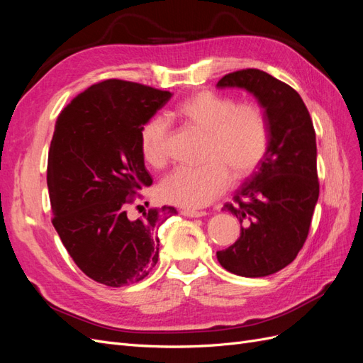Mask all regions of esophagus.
Here are the masks:
<instances>
[{
  "label": "esophagus",
  "mask_w": 363,
  "mask_h": 363,
  "mask_svg": "<svg viewBox=\"0 0 363 363\" xmlns=\"http://www.w3.org/2000/svg\"><path fill=\"white\" fill-rule=\"evenodd\" d=\"M182 215L188 218H201V216H206L207 213L201 211H189V208H184V211H182Z\"/></svg>",
  "instance_id": "obj_1"
}]
</instances>
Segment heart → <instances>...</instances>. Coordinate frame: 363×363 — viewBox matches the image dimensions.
<instances>
[{
  "label": "heart",
  "instance_id": "obj_1",
  "mask_svg": "<svg viewBox=\"0 0 363 363\" xmlns=\"http://www.w3.org/2000/svg\"><path fill=\"white\" fill-rule=\"evenodd\" d=\"M184 125L204 135L200 167H182L171 171L157 186L160 200L186 208L211 204L228 184L255 172L267 155L269 127L265 112L256 103H239L212 91L196 92L177 107ZM169 124L156 115L139 131L142 159L160 168L168 159Z\"/></svg>",
  "mask_w": 363,
  "mask_h": 363
}]
</instances>
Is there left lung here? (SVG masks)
<instances>
[{"instance_id": "obj_1", "label": "left lung", "mask_w": 363, "mask_h": 363, "mask_svg": "<svg viewBox=\"0 0 363 363\" xmlns=\"http://www.w3.org/2000/svg\"><path fill=\"white\" fill-rule=\"evenodd\" d=\"M216 87L251 94L269 127L265 157L235 192L236 204L223 207L239 219L240 236L216 257L236 276L265 277L289 265L309 233L320 195L313 124L298 92L263 71L227 74Z\"/></svg>"}]
</instances>
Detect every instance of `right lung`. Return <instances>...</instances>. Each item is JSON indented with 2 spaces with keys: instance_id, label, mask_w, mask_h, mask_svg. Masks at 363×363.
Returning a JSON list of instances; mask_svg holds the SVG:
<instances>
[{
  "instance_id": "1",
  "label": "right lung",
  "mask_w": 363,
  "mask_h": 363,
  "mask_svg": "<svg viewBox=\"0 0 363 363\" xmlns=\"http://www.w3.org/2000/svg\"><path fill=\"white\" fill-rule=\"evenodd\" d=\"M171 92L124 82L94 84L63 108L54 125L47 184L52 225L87 277L119 288L145 279L159 259L157 228L174 207L130 219L127 204L152 184L139 148L145 121Z\"/></svg>"
}]
</instances>
